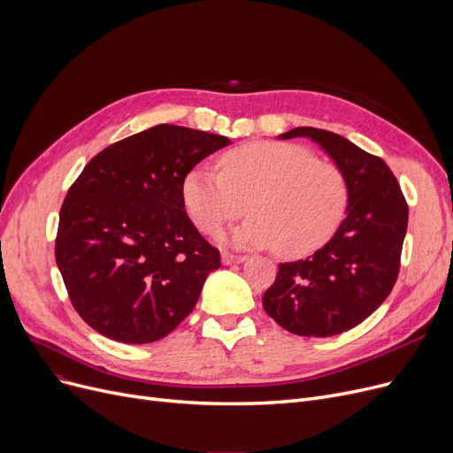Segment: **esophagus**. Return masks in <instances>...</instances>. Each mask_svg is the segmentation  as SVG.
Segmentation results:
<instances>
[{"label":"esophagus","instance_id":"obj_1","mask_svg":"<svg viewBox=\"0 0 453 453\" xmlns=\"http://www.w3.org/2000/svg\"><path fill=\"white\" fill-rule=\"evenodd\" d=\"M246 260V257L244 255H233V253H222V263L226 265V266H229V265H241V263H244Z\"/></svg>","mask_w":453,"mask_h":453}]
</instances>
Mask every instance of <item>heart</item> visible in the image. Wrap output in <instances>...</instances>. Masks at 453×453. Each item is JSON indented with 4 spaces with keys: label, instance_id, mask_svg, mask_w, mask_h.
Segmentation results:
<instances>
[{
    "label": "heart",
    "instance_id": "b5f03b06",
    "mask_svg": "<svg viewBox=\"0 0 453 453\" xmlns=\"http://www.w3.org/2000/svg\"><path fill=\"white\" fill-rule=\"evenodd\" d=\"M188 217L207 234L246 212L253 217L231 231L239 248H273L303 257L325 246L342 224L349 185L338 165L290 142L260 141L219 159V173L193 169L183 181Z\"/></svg>",
    "mask_w": 453,
    "mask_h": 453
}]
</instances>
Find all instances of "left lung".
Returning <instances> with one entry per match:
<instances>
[{"mask_svg": "<svg viewBox=\"0 0 453 453\" xmlns=\"http://www.w3.org/2000/svg\"><path fill=\"white\" fill-rule=\"evenodd\" d=\"M279 137L316 141L345 174L349 203L343 222L321 250L279 265L263 306L292 334L336 336L367 319L391 294L408 229V203L386 161L343 135L299 127Z\"/></svg>", "mask_w": 453, "mask_h": 453, "instance_id": "obj_1", "label": "left lung"}]
</instances>
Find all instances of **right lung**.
Listing matches in <instances>:
<instances>
[{
	"instance_id": "right-lung-1",
	"label": "right lung",
	"mask_w": 453,
	"mask_h": 453,
	"mask_svg": "<svg viewBox=\"0 0 453 453\" xmlns=\"http://www.w3.org/2000/svg\"><path fill=\"white\" fill-rule=\"evenodd\" d=\"M229 142L157 125L99 152L69 187L55 258L71 304L99 334L152 343L193 312L220 251L187 217L183 181Z\"/></svg>"
}]
</instances>
